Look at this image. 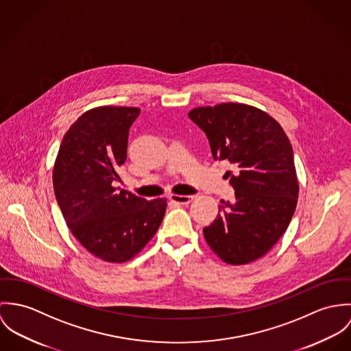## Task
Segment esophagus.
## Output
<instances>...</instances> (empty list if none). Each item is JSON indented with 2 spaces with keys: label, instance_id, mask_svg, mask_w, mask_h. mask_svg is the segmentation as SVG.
<instances>
[{
  "label": "esophagus",
  "instance_id": "34e87169",
  "mask_svg": "<svg viewBox=\"0 0 351 351\" xmlns=\"http://www.w3.org/2000/svg\"><path fill=\"white\" fill-rule=\"evenodd\" d=\"M194 199L193 195H169V200H172L176 204H189Z\"/></svg>",
  "mask_w": 351,
  "mask_h": 351
}]
</instances>
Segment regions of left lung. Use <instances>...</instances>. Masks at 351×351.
<instances>
[{
	"mask_svg": "<svg viewBox=\"0 0 351 351\" xmlns=\"http://www.w3.org/2000/svg\"><path fill=\"white\" fill-rule=\"evenodd\" d=\"M189 117L206 133L214 160L233 164L223 178L235 200H221L204 239L226 264L253 263L272 249L293 217L299 182L292 145L274 118L246 104L195 108Z\"/></svg>",
	"mask_w": 351,
	"mask_h": 351,
	"instance_id": "8db88e82",
	"label": "left lung"
}]
</instances>
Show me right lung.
Returning a JSON list of instances; mask_svg holds the SVG:
<instances>
[{"label": "right lung", "instance_id": "obj_1", "mask_svg": "<svg viewBox=\"0 0 351 351\" xmlns=\"http://www.w3.org/2000/svg\"><path fill=\"white\" fill-rule=\"evenodd\" d=\"M138 114V108L126 106L87 110L64 134L53 164V190L70 232L106 263H126L138 254L165 214V197L145 200L113 187Z\"/></svg>", "mask_w": 351, "mask_h": 351}]
</instances>
